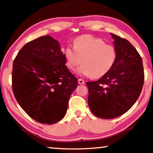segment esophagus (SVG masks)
<instances>
[{
	"label": "esophagus",
	"mask_w": 153,
	"mask_h": 153,
	"mask_svg": "<svg viewBox=\"0 0 153 153\" xmlns=\"http://www.w3.org/2000/svg\"><path fill=\"white\" fill-rule=\"evenodd\" d=\"M78 82H79V84H81V85H83L85 83V81H83V79H79Z\"/></svg>",
	"instance_id": "esophagus-1"
}]
</instances>
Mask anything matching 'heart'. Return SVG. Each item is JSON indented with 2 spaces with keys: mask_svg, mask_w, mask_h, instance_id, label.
I'll list each match as a JSON object with an SVG mask.
<instances>
[{
  "mask_svg": "<svg viewBox=\"0 0 153 153\" xmlns=\"http://www.w3.org/2000/svg\"><path fill=\"white\" fill-rule=\"evenodd\" d=\"M66 65L70 70L81 64L76 73L81 76L101 78L111 70L117 59L114 46L106 45L99 37L91 35H81L74 40V47L68 46L64 53Z\"/></svg>",
  "mask_w": 153,
  "mask_h": 153,
  "instance_id": "obj_1",
  "label": "heart"
}]
</instances>
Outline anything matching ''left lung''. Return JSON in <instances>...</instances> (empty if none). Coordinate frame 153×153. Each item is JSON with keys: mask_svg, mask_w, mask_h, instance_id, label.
<instances>
[{"mask_svg": "<svg viewBox=\"0 0 153 153\" xmlns=\"http://www.w3.org/2000/svg\"><path fill=\"white\" fill-rule=\"evenodd\" d=\"M117 59L107 74L86 82L88 104L98 118L112 119L126 113L139 98L144 83L142 58L128 40L111 33Z\"/></svg>", "mask_w": 153, "mask_h": 153, "instance_id": "left-lung-1", "label": "left lung"}]
</instances>
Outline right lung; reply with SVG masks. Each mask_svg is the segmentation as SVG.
<instances>
[{
    "label": "right lung",
    "mask_w": 153,
    "mask_h": 153,
    "mask_svg": "<svg viewBox=\"0 0 153 153\" xmlns=\"http://www.w3.org/2000/svg\"><path fill=\"white\" fill-rule=\"evenodd\" d=\"M59 42L49 35L29 42L13 62L12 91L30 118L52 125L64 118L78 79L65 65Z\"/></svg>",
    "instance_id": "add662e5"
}]
</instances>
